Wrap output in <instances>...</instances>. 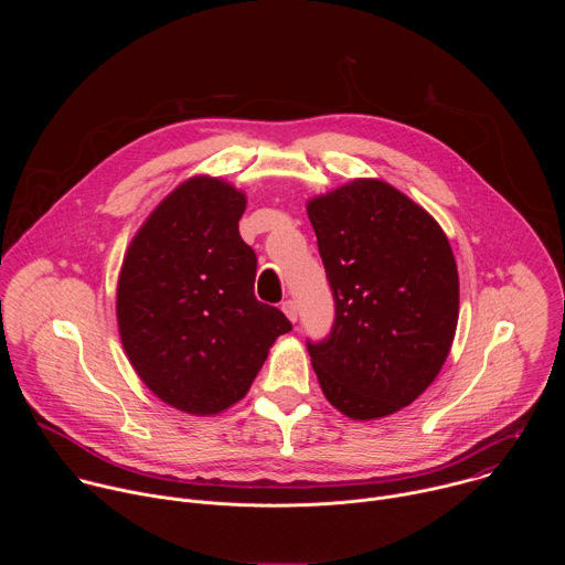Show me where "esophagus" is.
Listing matches in <instances>:
<instances>
[{
  "label": "esophagus",
  "instance_id": "1",
  "mask_svg": "<svg viewBox=\"0 0 565 565\" xmlns=\"http://www.w3.org/2000/svg\"><path fill=\"white\" fill-rule=\"evenodd\" d=\"M281 310L286 312V317L295 324V321H297V303H295L292 299H286V301L281 303Z\"/></svg>",
  "mask_w": 565,
  "mask_h": 565
}]
</instances>
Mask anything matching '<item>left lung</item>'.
I'll use <instances>...</instances> for the list:
<instances>
[{"label":"left lung","instance_id":"left-lung-1","mask_svg":"<svg viewBox=\"0 0 565 565\" xmlns=\"http://www.w3.org/2000/svg\"><path fill=\"white\" fill-rule=\"evenodd\" d=\"M335 299L321 342H306L319 386L353 420L384 418L440 373L458 324V270L436 218L377 179L308 201Z\"/></svg>","mask_w":565,"mask_h":565}]
</instances>
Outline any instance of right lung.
Listing matches in <instances>:
<instances>
[{"label": "right lung", "mask_w": 565, "mask_h": 565, "mask_svg": "<svg viewBox=\"0 0 565 565\" xmlns=\"http://www.w3.org/2000/svg\"><path fill=\"white\" fill-rule=\"evenodd\" d=\"M246 194L194 177L147 216L116 295L122 349L153 395L214 416L244 397L286 315L255 297L257 255L238 234Z\"/></svg>", "instance_id": "1"}]
</instances>
